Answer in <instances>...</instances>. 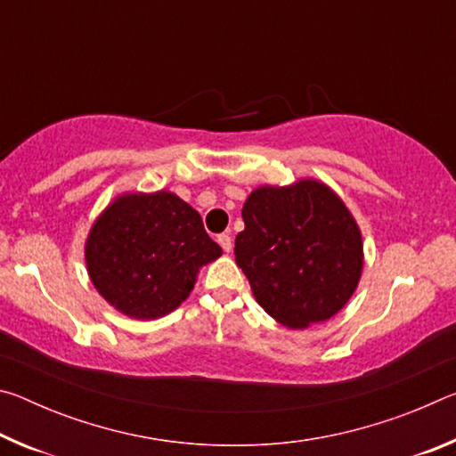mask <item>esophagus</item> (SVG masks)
Listing matches in <instances>:
<instances>
[{
  "mask_svg": "<svg viewBox=\"0 0 456 456\" xmlns=\"http://www.w3.org/2000/svg\"><path fill=\"white\" fill-rule=\"evenodd\" d=\"M217 241H219V245L223 247V251H225V253H229L231 249H233V241H231V237H229L227 233L219 235V237H217Z\"/></svg>",
  "mask_w": 456,
  "mask_h": 456,
  "instance_id": "34e87169",
  "label": "esophagus"
}]
</instances>
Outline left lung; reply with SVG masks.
Returning <instances> with one entry per match:
<instances>
[{
	"instance_id": "1",
	"label": "left lung",
	"mask_w": 456,
	"mask_h": 456,
	"mask_svg": "<svg viewBox=\"0 0 456 456\" xmlns=\"http://www.w3.org/2000/svg\"><path fill=\"white\" fill-rule=\"evenodd\" d=\"M235 261L275 322L304 330L326 322L356 291L364 245L356 219L328 184H264L243 205Z\"/></svg>"
}]
</instances>
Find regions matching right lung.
Masks as SVG:
<instances>
[{
  "mask_svg": "<svg viewBox=\"0 0 456 456\" xmlns=\"http://www.w3.org/2000/svg\"><path fill=\"white\" fill-rule=\"evenodd\" d=\"M221 253L200 215L171 191L117 197L98 215L84 247L96 291L134 320L176 310L195 288L199 269Z\"/></svg>",
  "mask_w": 456,
  "mask_h": 456,
  "instance_id": "obj_1",
  "label": "right lung"
}]
</instances>
